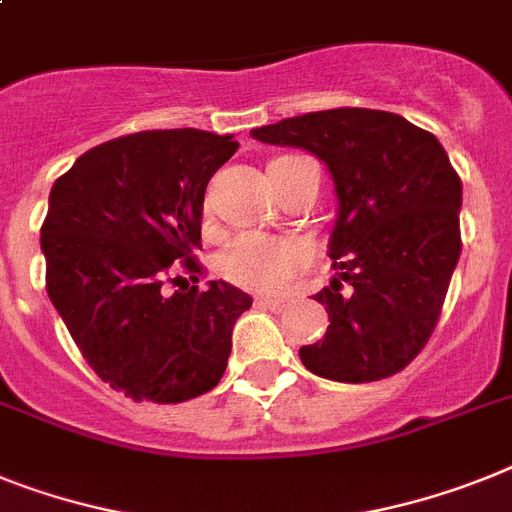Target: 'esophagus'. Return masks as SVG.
Segmentation results:
<instances>
[{
    "label": "esophagus",
    "instance_id": "esophagus-1",
    "mask_svg": "<svg viewBox=\"0 0 512 512\" xmlns=\"http://www.w3.org/2000/svg\"><path fill=\"white\" fill-rule=\"evenodd\" d=\"M255 302L260 304V307L270 309V312H283V309L289 307V304H286V302H281V299H268V296H257Z\"/></svg>",
    "mask_w": 512,
    "mask_h": 512
}]
</instances>
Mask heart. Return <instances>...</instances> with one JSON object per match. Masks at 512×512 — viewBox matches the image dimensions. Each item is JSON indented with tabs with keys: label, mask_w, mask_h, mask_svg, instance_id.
Segmentation results:
<instances>
[{
	"label": "heart",
	"mask_w": 512,
	"mask_h": 512,
	"mask_svg": "<svg viewBox=\"0 0 512 512\" xmlns=\"http://www.w3.org/2000/svg\"><path fill=\"white\" fill-rule=\"evenodd\" d=\"M312 263V247L299 236L239 234L218 255V273L242 289L281 294Z\"/></svg>",
	"instance_id": "heart-1"
}]
</instances>
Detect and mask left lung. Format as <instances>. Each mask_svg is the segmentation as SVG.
Listing matches in <instances>:
<instances>
[{
  "instance_id": "left-lung-1",
  "label": "left lung",
  "mask_w": 512,
  "mask_h": 512,
  "mask_svg": "<svg viewBox=\"0 0 512 512\" xmlns=\"http://www.w3.org/2000/svg\"><path fill=\"white\" fill-rule=\"evenodd\" d=\"M252 137L309 150L336 184V278L315 294L330 325L299 349L302 364L336 382L401 372L432 336L461 257L463 187L440 140L377 109L312 111Z\"/></svg>"
}]
</instances>
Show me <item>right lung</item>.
<instances>
[{
  "label": "right lung",
  "instance_id": "right-lung-1",
  "mask_svg": "<svg viewBox=\"0 0 512 512\" xmlns=\"http://www.w3.org/2000/svg\"><path fill=\"white\" fill-rule=\"evenodd\" d=\"M236 148L192 127L135 132L90 148L51 187L49 299L93 372L132 401H190L226 372L252 296L223 281L168 283L190 285L179 270L197 281L205 187Z\"/></svg>",
  "mask_w": 512,
  "mask_h": 512
}]
</instances>
